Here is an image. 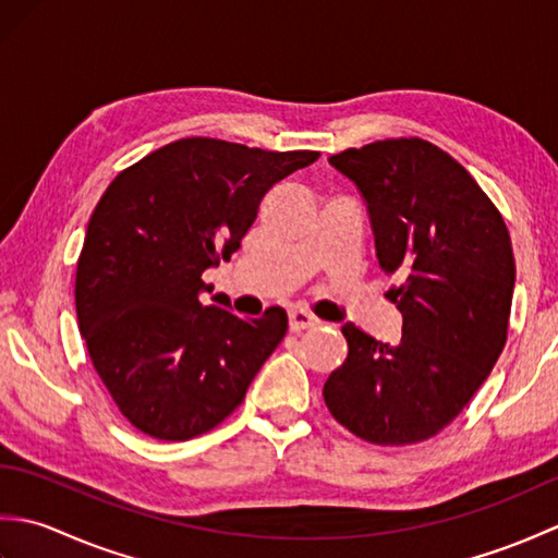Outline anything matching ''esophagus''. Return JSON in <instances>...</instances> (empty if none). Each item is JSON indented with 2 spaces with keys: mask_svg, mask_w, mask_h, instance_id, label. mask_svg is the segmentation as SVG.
Returning a JSON list of instances; mask_svg holds the SVG:
<instances>
[{
  "mask_svg": "<svg viewBox=\"0 0 558 558\" xmlns=\"http://www.w3.org/2000/svg\"><path fill=\"white\" fill-rule=\"evenodd\" d=\"M318 326L316 318L306 312H290V330L292 333H302V330H310Z\"/></svg>",
  "mask_w": 558,
  "mask_h": 558,
  "instance_id": "34e87169",
  "label": "esophagus"
}]
</instances>
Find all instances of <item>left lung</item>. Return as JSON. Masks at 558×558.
Here are the masks:
<instances>
[{
	"instance_id": "1",
	"label": "left lung",
	"mask_w": 558,
	"mask_h": 558,
	"mask_svg": "<svg viewBox=\"0 0 558 558\" xmlns=\"http://www.w3.org/2000/svg\"><path fill=\"white\" fill-rule=\"evenodd\" d=\"M328 162L360 189L376 256L398 288L402 338L388 348L345 326L348 360L326 408L376 446L426 441L487 381L508 338L515 258L506 222L470 172L429 141L384 138Z\"/></svg>"
}]
</instances>
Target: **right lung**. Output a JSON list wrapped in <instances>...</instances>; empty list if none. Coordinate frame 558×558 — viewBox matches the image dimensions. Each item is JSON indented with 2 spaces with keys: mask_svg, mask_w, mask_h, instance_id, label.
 I'll return each mask as SVG.
<instances>
[{
  "mask_svg": "<svg viewBox=\"0 0 558 558\" xmlns=\"http://www.w3.org/2000/svg\"><path fill=\"white\" fill-rule=\"evenodd\" d=\"M318 156L189 136L105 189L76 264V316L93 369L138 432L186 441L242 405L288 314L248 322L225 294L204 304L201 276L240 248L268 189Z\"/></svg>",
  "mask_w": 558,
  "mask_h": 558,
  "instance_id": "obj_1",
  "label": "right lung"
}]
</instances>
